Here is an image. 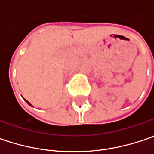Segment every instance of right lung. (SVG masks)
<instances>
[{
    "label": "right lung",
    "instance_id": "right-lung-1",
    "mask_svg": "<svg viewBox=\"0 0 154 154\" xmlns=\"http://www.w3.org/2000/svg\"><path fill=\"white\" fill-rule=\"evenodd\" d=\"M26 102H27V103H29V102H28V101H26ZM29 104H30V105H31V103H29Z\"/></svg>",
    "mask_w": 154,
    "mask_h": 154
}]
</instances>
